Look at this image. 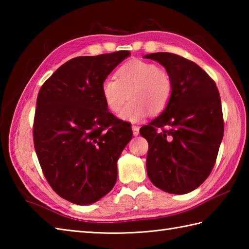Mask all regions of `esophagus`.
Instances as JSON below:
<instances>
[{
	"instance_id": "obj_1",
	"label": "esophagus",
	"mask_w": 249,
	"mask_h": 249,
	"mask_svg": "<svg viewBox=\"0 0 249 249\" xmlns=\"http://www.w3.org/2000/svg\"><path fill=\"white\" fill-rule=\"evenodd\" d=\"M131 129H133L134 136H138V135H139V126L133 125V126H131Z\"/></svg>"
}]
</instances>
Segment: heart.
Wrapping results in <instances>:
<instances>
[{
  "label": "heart",
  "instance_id": "b5f03b06",
  "mask_svg": "<svg viewBox=\"0 0 249 249\" xmlns=\"http://www.w3.org/2000/svg\"><path fill=\"white\" fill-rule=\"evenodd\" d=\"M100 92L107 108L113 113L119 112L128 94L131 100L121 110L120 118L138 122L147 112L157 115L167 108L173 82L170 73L154 63L131 60L116 70L114 78L105 79Z\"/></svg>",
  "mask_w": 249,
  "mask_h": 249
}]
</instances>
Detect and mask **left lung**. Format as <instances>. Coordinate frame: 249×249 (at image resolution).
I'll return each mask as SVG.
<instances>
[{"label":"left lung","instance_id":"left-lung-1","mask_svg":"<svg viewBox=\"0 0 249 249\" xmlns=\"http://www.w3.org/2000/svg\"><path fill=\"white\" fill-rule=\"evenodd\" d=\"M170 73L173 93L167 108L140 135L149 142L146 172L156 187L187 194L199 187L215 165L224 136L219 92L196 63L169 52L144 55Z\"/></svg>","mask_w":249,"mask_h":249}]
</instances>
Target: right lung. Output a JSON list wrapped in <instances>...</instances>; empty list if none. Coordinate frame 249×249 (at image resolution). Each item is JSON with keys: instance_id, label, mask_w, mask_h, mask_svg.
Returning a JSON list of instances; mask_svg holds the SVG:
<instances>
[{"instance_id": "add662e5", "label": "right lung", "mask_w": 249, "mask_h": 249, "mask_svg": "<svg viewBox=\"0 0 249 249\" xmlns=\"http://www.w3.org/2000/svg\"><path fill=\"white\" fill-rule=\"evenodd\" d=\"M130 52L78 56L41 86L33 125L34 147L52 189L79 205L113 188L116 162L133 137L130 125L110 113L100 87Z\"/></svg>"}]
</instances>
